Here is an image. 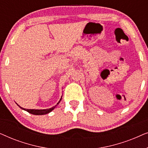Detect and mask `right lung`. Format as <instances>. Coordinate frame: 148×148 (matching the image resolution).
Returning <instances> with one entry per match:
<instances>
[{
  "label": "right lung",
  "mask_w": 148,
  "mask_h": 148,
  "mask_svg": "<svg viewBox=\"0 0 148 148\" xmlns=\"http://www.w3.org/2000/svg\"><path fill=\"white\" fill-rule=\"evenodd\" d=\"M61 99H62V97H61V98L60 99V100L58 101V102L57 103V104H56V105H55V106H53V107H52V108H48V109H40H40H26V108H23L20 106H19V105H18L17 103H16V104H17L18 105V106H19L20 108L22 109V110L27 111V112L30 113V114H35V115H43V114H48V113H49V112H51V111L53 110L54 109L56 108V106H57L58 104H59L60 101H61Z\"/></svg>",
  "instance_id": "right-lung-1"
}]
</instances>
